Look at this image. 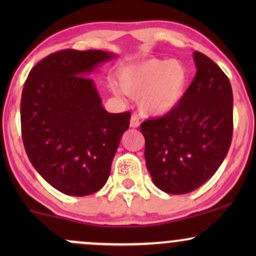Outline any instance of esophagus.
Instances as JSON below:
<instances>
[{
    "label": "esophagus",
    "mask_w": 256,
    "mask_h": 256,
    "mask_svg": "<svg viewBox=\"0 0 256 256\" xmlns=\"http://www.w3.org/2000/svg\"><path fill=\"white\" fill-rule=\"evenodd\" d=\"M140 126V120L136 116H132L131 119H130V128H138Z\"/></svg>",
    "instance_id": "34e87169"
}]
</instances>
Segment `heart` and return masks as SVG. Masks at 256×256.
Instances as JSON below:
<instances>
[{"instance_id":"1","label":"heart","mask_w":256,"mask_h":256,"mask_svg":"<svg viewBox=\"0 0 256 256\" xmlns=\"http://www.w3.org/2000/svg\"><path fill=\"white\" fill-rule=\"evenodd\" d=\"M118 83L110 84L116 98L122 92L137 98L146 116H162L178 107L186 92L189 72L178 60L150 58L125 66L118 73Z\"/></svg>"}]
</instances>
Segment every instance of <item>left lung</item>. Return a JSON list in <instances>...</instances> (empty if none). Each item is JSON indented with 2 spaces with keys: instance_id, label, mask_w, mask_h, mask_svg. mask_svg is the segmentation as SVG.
<instances>
[{
  "instance_id": "obj_1",
  "label": "left lung",
  "mask_w": 256,
  "mask_h": 256,
  "mask_svg": "<svg viewBox=\"0 0 256 256\" xmlns=\"http://www.w3.org/2000/svg\"><path fill=\"white\" fill-rule=\"evenodd\" d=\"M194 61L198 72L178 107L140 125L152 183L173 195L192 192L212 177L232 140L230 80L202 52H194Z\"/></svg>"
}]
</instances>
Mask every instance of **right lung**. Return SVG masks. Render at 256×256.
<instances>
[{
    "mask_svg": "<svg viewBox=\"0 0 256 256\" xmlns=\"http://www.w3.org/2000/svg\"><path fill=\"white\" fill-rule=\"evenodd\" d=\"M116 54L66 49L40 61L22 95V142L34 170L70 196L98 192L110 173L130 112L108 113L89 77Z\"/></svg>",
    "mask_w": 256,
    "mask_h": 256,
    "instance_id": "1",
    "label": "right lung"
}]
</instances>
